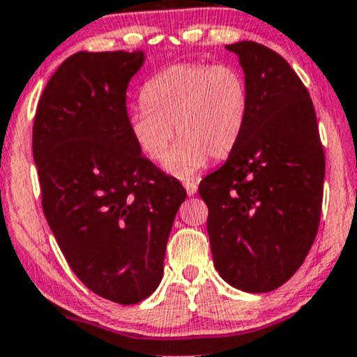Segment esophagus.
Segmentation results:
<instances>
[{"instance_id": "obj_1", "label": "esophagus", "mask_w": 357, "mask_h": 357, "mask_svg": "<svg viewBox=\"0 0 357 357\" xmlns=\"http://www.w3.org/2000/svg\"><path fill=\"white\" fill-rule=\"evenodd\" d=\"M197 188H199V186H197L195 181H185V190H186V193H188L190 197L195 195Z\"/></svg>"}]
</instances>
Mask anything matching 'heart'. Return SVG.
Segmentation results:
<instances>
[{"mask_svg":"<svg viewBox=\"0 0 357 357\" xmlns=\"http://www.w3.org/2000/svg\"><path fill=\"white\" fill-rule=\"evenodd\" d=\"M143 109L128 115V129L149 160L164 162L172 135L178 143L167 169L188 178L207 157L222 158L238 142L248 112V88L238 68L176 63L143 84Z\"/></svg>","mask_w":357,"mask_h":357,"instance_id":"obj_1","label":"heart"}]
</instances>
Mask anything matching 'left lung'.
Listing matches in <instances>:
<instances>
[{
    "label": "left lung",
    "instance_id": "8db88e82",
    "mask_svg": "<svg viewBox=\"0 0 357 357\" xmlns=\"http://www.w3.org/2000/svg\"><path fill=\"white\" fill-rule=\"evenodd\" d=\"M226 50L245 72L248 112L228 160L202 179L199 193L221 278L264 294L289 282L314 243L325 152L311 96L289 62L254 41Z\"/></svg>",
    "mask_w": 357,
    "mask_h": 357
}]
</instances>
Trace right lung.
Wrapping results in <instances>:
<instances>
[{
	"label": "right lung",
	"instance_id": "obj_1",
	"mask_svg": "<svg viewBox=\"0 0 357 357\" xmlns=\"http://www.w3.org/2000/svg\"><path fill=\"white\" fill-rule=\"evenodd\" d=\"M143 52H79L46 84L32 155L50 228L79 280L129 305L153 294L186 192L142 155L128 129L126 91Z\"/></svg>",
	"mask_w": 357,
	"mask_h": 357
}]
</instances>
